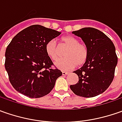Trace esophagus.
<instances>
[{"label":"esophagus","mask_w":122,"mask_h":122,"mask_svg":"<svg viewBox=\"0 0 122 122\" xmlns=\"http://www.w3.org/2000/svg\"><path fill=\"white\" fill-rule=\"evenodd\" d=\"M62 75H68V72H66V71H62Z\"/></svg>","instance_id":"34e87169"}]
</instances>
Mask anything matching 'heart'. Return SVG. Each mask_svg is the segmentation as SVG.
Here are the masks:
<instances>
[{"label":"heart","instance_id":"obj_1","mask_svg":"<svg viewBox=\"0 0 122 122\" xmlns=\"http://www.w3.org/2000/svg\"><path fill=\"white\" fill-rule=\"evenodd\" d=\"M61 45L66 47L64 52V58L58 60L55 66L62 71H68L76 65L82 66L86 62L88 57V49L83 43L73 36H65L61 38ZM45 51L53 60L58 58L59 48L56 41L49 40L45 45Z\"/></svg>","mask_w":122,"mask_h":122}]
</instances>
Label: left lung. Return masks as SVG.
<instances>
[{
    "instance_id": "1",
    "label": "left lung",
    "mask_w": 122,
    "mask_h": 122,
    "mask_svg": "<svg viewBox=\"0 0 122 122\" xmlns=\"http://www.w3.org/2000/svg\"><path fill=\"white\" fill-rule=\"evenodd\" d=\"M73 33L85 43L88 57L81 68L73 72L79 81L70 86L71 90L82 97L98 96L109 87L115 76L117 63L115 46L107 36L94 28H83Z\"/></svg>"
}]
</instances>
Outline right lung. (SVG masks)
<instances>
[{
    "label": "right lung",
    "mask_w": 122,
    "mask_h": 122,
    "mask_svg": "<svg viewBox=\"0 0 122 122\" xmlns=\"http://www.w3.org/2000/svg\"><path fill=\"white\" fill-rule=\"evenodd\" d=\"M58 31L32 25L17 33L7 46L5 66L17 91L29 98L48 94L62 73L45 51V45L58 36Z\"/></svg>",
    "instance_id": "obj_1"
}]
</instances>
